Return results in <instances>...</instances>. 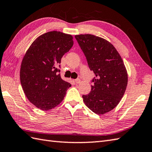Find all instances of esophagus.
Wrapping results in <instances>:
<instances>
[{
  "instance_id": "1",
  "label": "esophagus",
  "mask_w": 152,
  "mask_h": 152,
  "mask_svg": "<svg viewBox=\"0 0 152 152\" xmlns=\"http://www.w3.org/2000/svg\"><path fill=\"white\" fill-rule=\"evenodd\" d=\"M75 82L76 83H80V80L78 78V79H76L75 80Z\"/></svg>"
}]
</instances>
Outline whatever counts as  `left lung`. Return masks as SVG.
<instances>
[{
  "label": "left lung",
  "mask_w": 152,
  "mask_h": 152,
  "mask_svg": "<svg viewBox=\"0 0 152 152\" xmlns=\"http://www.w3.org/2000/svg\"><path fill=\"white\" fill-rule=\"evenodd\" d=\"M75 38L95 75L91 92L82 96L84 103L94 113H106L118 104L126 89L128 74L124 62L113 45L103 38L91 34Z\"/></svg>",
  "instance_id": "1"
}]
</instances>
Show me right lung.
Wrapping results in <instances>:
<instances>
[{
    "label": "right lung",
    "instance_id": "right-lung-1",
    "mask_svg": "<svg viewBox=\"0 0 152 152\" xmlns=\"http://www.w3.org/2000/svg\"><path fill=\"white\" fill-rule=\"evenodd\" d=\"M71 35L57 31L38 37L21 63L20 80L24 93L31 104L41 110L57 106L71 86L60 76L61 59L74 44Z\"/></svg>",
    "mask_w": 152,
    "mask_h": 152
}]
</instances>
